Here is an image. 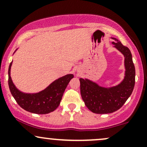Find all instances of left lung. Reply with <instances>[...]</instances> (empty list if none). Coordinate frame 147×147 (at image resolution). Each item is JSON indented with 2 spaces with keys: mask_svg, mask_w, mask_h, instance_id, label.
Masks as SVG:
<instances>
[{
  "mask_svg": "<svg viewBox=\"0 0 147 147\" xmlns=\"http://www.w3.org/2000/svg\"><path fill=\"white\" fill-rule=\"evenodd\" d=\"M113 39L118 41L116 39ZM112 44L125 56L126 71L121 84L115 87L105 88L88 79H79L81 94L85 105L91 112L96 114H109L119 109L131 94L135 86V66L130 50L120 41Z\"/></svg>",
  "mask_w": 147,
  "mask_h": 147,
  "instance_id": "8db88e82",
  "label": "left lung"
}]
</instances>
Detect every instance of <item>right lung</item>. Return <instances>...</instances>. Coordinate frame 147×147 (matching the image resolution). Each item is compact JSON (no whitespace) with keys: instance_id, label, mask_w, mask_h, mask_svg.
<instances>
[{"instance_id":"add662e5","label":"right lung","mask_w":147,"mask_h":147,"mask_svg":"<svg viewBox=\"0 0 147 147\" xmlns=\"http://www.w3.org/2000/svg\"><path fill=\"white\" fill-rule=\"evenodd\" d=\"M12 61L8 70V84L10 92L17 103L24 110L38 114L53 112L59 105L62 96L73 75H67L53 82L45 90L36 94H24L15 87L10 76Z\"/></svg>"}]
</instances>
